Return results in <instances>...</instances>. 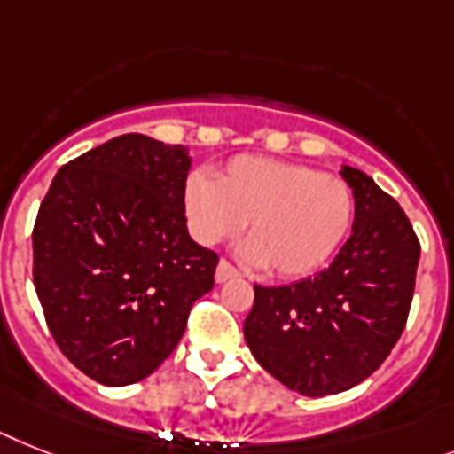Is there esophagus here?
<instances>
[{
	"instance_id": "34e87169",
	"label": "esophagus",
	"mask_w": 454,
	"mask_h": 454,
	"mask_svg": "<svg viewBox=\"0 0 454 454\" xmlns=\"http://www.w3.org/2000/svg\"><path fill=\"white\" fill-rule=\"evenodd\" d=\"M231 278H239V269H236L234 264H230L227 260H220L218 269H215V280H218V283H224V280Z\"/></svg>"
}]
</instances>
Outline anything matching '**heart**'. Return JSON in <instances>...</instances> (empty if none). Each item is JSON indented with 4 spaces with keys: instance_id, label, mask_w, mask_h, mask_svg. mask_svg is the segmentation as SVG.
<instances>
[{
    "instance_id": "b5f03b06",
    "label": "heart",
    "mask_w": 454,
    "mask_h": 454,
    "mask_svg": "<svg viewBox=\"0 0 454 454\" xmlns=\"http://www.w3.org/2000/svg\"><path fill=\"white\" fill-rule=\"evenodd\" d=\"M190 230L201 243L231 239L248 223L246 260L269 264L283 278L320 269L353 227V190L339 176L271 157H231L211 181H185Z\"/></svg>"
}]
</instances>
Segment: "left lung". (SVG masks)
Masks as SVG:
<instances>
[{
    "mask_svg": "<svg viewBox=\"0 0 454 454\" xmlns=\"http://www.w3.org/2000/svg\"><path fill=\"white\" fill-rule=\"evenodd\" d=\"M340 176L355 194L353 234L313 278L254 286L243 322L250 353L306 396L339 395L383 364L406 327L420 241L403 208L359 168Z\"/></svg>",
    "mask_w": 454,
    "mask_h": 454,
    "instance_id": "left-lung-1",
    "label": "left lung"
}]
</instances>
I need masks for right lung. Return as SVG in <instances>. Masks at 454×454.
I'll list each match as a JSON object with an SVG mask.
<instances>
[{"instance_id":"right-lung-1","label":"right lung","mask_w":454,"mask_h":454,"mask_svg":"<svg viewBox=\"0 0 454 454\" xmlns=\"http://www.w3.org/2000/svg\"><path fill=\"white\" fill-rule=\"evenodd\" d=\"M185 145L122 134L59 168L32 231L34 287L71 364L101 385L174 353L218 253L185 227Z\"/></svg>"}]
</instances>
